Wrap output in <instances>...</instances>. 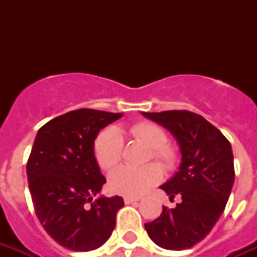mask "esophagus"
I'll use <instances>...</instances> for the list:
<instances>
[{
	"mask_svg": "<svg viewBox=\"0 0 257 257\" xmlns=\"http://www.w3.org/2000/svg\"><path fill=\"white\" fill-rule=\"evenodd\" d=\"M139 197H132V196H125L124 197V201L125 204H131V203H135V201H139Z\"/></svg>",
	"mask_w": 257,
	"mask_h": 257,
	"instance_id": "34e87169",
	"label": "esophagus"
}]
</instances>
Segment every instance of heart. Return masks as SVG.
Here are the masks:
<instances>
[{"mask_svg": "<svg viewBox=\"0 0 257 257\" xmlns=\"http://www.w3.org/2000/svg\"><path fill=\"white\" fill-rule=\"evenodd\" d=\"M132 139L149 148L147 160H153L171 171L176 167L179 156L175 148L168 144V135L159 125L149 121H139L128 128ZM124 143L116 129L108 128L97 136L93 145L94 159L102 171H110L120 164ZM163 179V171L157 164L145 165L143 168H121L113 171L108 177L109 189L125 196H140Z\"/></svg>", "mask_w": 257, "mask_h": 257, "instance_id": "b5f03b06", "label": "heart"}]
</instances>
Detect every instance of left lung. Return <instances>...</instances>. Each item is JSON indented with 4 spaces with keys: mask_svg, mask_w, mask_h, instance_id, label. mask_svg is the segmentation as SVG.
Here are the masks:
<instances>
[{
    "mask_svg": "<svg viewBox=\"0 0 257 257\" xmlns=\"http://www.w3.org/2000/svg\"><path fill=\"white\" fill-rule=\"evenodd\" d=\"M177 139L183 153L180 171L161 185L175 208L163 207L145 224L149 237L161 248L181 251L205 237L224 212L235 181L233 155L227 137L203 116L189 110L144 113Z\"/></svg>",
    "mask_w": 257,
    "mask_h": 257,
    "instance_id": "8db88e82",
    "label": "left lung"
}]
</instances>
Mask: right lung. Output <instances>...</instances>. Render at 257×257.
I'll list each match as a JSON object with an SVG mask.
<instances>
[{
    "mask_svg": "<svg viewBox=\"0 0 257 257\" xmlns=\"http://www.w3.org/2000/svg\"><path fill=\"white\" fill-rule=\"evenodd\" d=\"M121 116L82 108L38 129L26 164L34 212L48 235L70 251L101 247L124 205L120 196L92 201L106 181L94 159V139Z\"/></svg>",
    "mask_w": 257,
    "mask_h": 257,
    "instance_id": "1",
    "label": "right lung"
}]
</instances>
